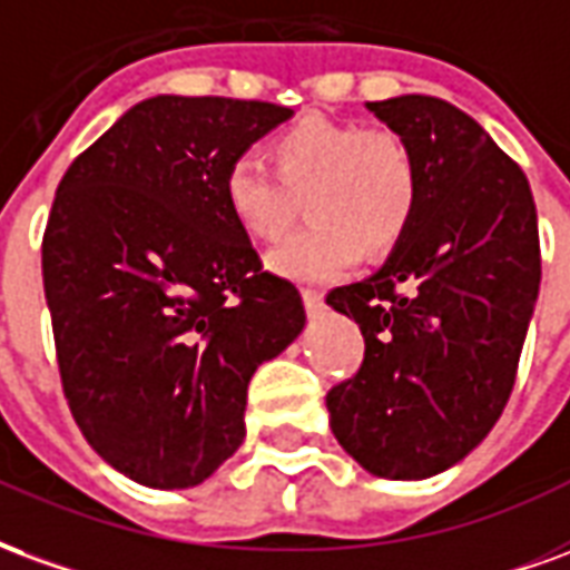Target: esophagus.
<instances>
[{
    "instance_id": "1",
    "label": "esophagus",
    "mask_w": 570,
    "mask_h": 570,
    "mask_svg": "<svg viewBox=\"0 0 570 570\" xmlns=\"http://www.w3.org/2000/svg\"><path fill=\"white\" fill-rule=\"evenodd\" d=\"M303 306L309 315L325 313V294L318 288H303Z\"/></svg>"
}]
</instances>
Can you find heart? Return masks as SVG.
Returning <instances> with one entry per match:
<instances>
[{
  "label": "heart",
  "instance_id": "obj_1",
  "mask_svg": "<svg viewBox=\"0 0 570 570\" xmlns=\"http://www.w3.org/2000/svg\"><path fill=\"white\" fill-rule=\"evenodd\" d=\"M269 165L236 157L224 169V206L255 243H279L306 206L313 222L273 255L297 282H334L361 252L401 243L419 209V164L392 127L303 118L269 142Z\"/></svg>",
  "mask_w": 570,
  "mask_h": 570
}]
</instances>
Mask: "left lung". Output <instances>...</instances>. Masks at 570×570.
Here are the masks:
<instances>
[{
    "label": "left lung",
    "mask_w": 570,
    "mask_h": 570,
    "mask_svg": "<svg viewBox=\"0 0 570 570\" xmlns=\"http://www.w3.org/2000/svg\"><path fill=\"white\" fill-rule=\"evenodd\" d=\"M419 164V209L371 279L327 294L364 361L327 392L331 431L364 471L425 480L492 431L513 392L541 285L529 178L446 99L367 102Z\"/></svg>",
    "instance_id": "left-lung-1"
}]
</instances>
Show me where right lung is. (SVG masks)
I'll return each mask as SVG.
<instances>
[{
  "label": "right lung",
  "mask_w": 570,
  "mask_h": 570,
  "mask_svg": "<svg viewBox=\"0 0 570 570\" xmlns=\"http://www.w3.org/2000/svg\"><path fill=\"white\" fill-rule=\"evenodd\" d=\"M294 111L151 97L66 169L41 239L53 346L75 425L151 489H190L245 438L257 364L306 325L224 206V169Z\"/></svg>",
  "instance_id": "add662e5"
}]
</instances>
